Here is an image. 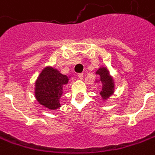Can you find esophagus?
<instances>
[{
  "label": "esophagus",
  "mask_w": 155,
  "mask_h": 155,
  "mask_svg": "<svg viewBox=\"0 0 155 155\" xmlns=\"http://www.w3.org/2000/svg\"><path fill=\"white\" fill-rule=\"evenodd\" d=\"M78 78L80 80H82L83 79V74H78Z\"/></svg>",
  "instance_id": "esophagus-1"
}]
</instances>
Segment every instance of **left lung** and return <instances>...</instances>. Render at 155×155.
Listing matches in <instances>:
<instances>
[{
    "label": "left lung",
    "instance_id": "8db88e82",
    "mask_svg": "<svg viewBox=\"0 0 155 155\" xmlns=\"http://www.w3.org/2000/svg\"><path fill=\"white\" fill-rule=\"evenodd\" d=\"M96 74L99 75V81L102 83V90L99 94L101 95L102 99L105 100L114 93V81L110 75L109 71L105 67L99 68L96 72Z\"/></svg>",
    "mask_w": 155,
    "mask_h": 155
}]
</instances>
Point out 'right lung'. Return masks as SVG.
Returning a JSON list of instances; mask_svg holds the SVG:
<instances>
[{
	"instance_id": "1",
	"label": "right lung",
	"mask_w": 155,
	"mask_h": 155,
	"mask_svg": "<svg viewBox=\"0 0 155 155\" xmlns=\"http://www.w3.org/2000/svg\"><path fill=\"white\" fill-rule=\"evenodd\" d=\"M68 77L54 68H45L35 83V97L38 102L50 110L61 107L60 98Z\"/></svg>"
}]
</instances>
